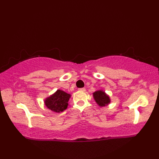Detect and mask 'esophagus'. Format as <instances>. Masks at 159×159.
Segmentation results:
<instances>
[{"label":"esophagus","mask_w":159,"mask_h":159,"mask_svg":"<svg viewBox=\"0 0 159 159\" xmlns=\"http://www.w3.org/2000/svg\"><path fill=\"white\" fill-rule=\"evenodd\" d=\"M79 91H82V92H85V88H79Z\"/></svg>","instance_id":"obj_1"}]
</instances>
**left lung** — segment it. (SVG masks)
I'll return each instance as SVG.
<instances>
[{
	"instance_id": "obj_1",
	"label": "left lung",
	"mask_w": 159,
	"mask_h": 159,
	"mask_svg": "<svg viewBox=\"0 0 159 159\" xmlns=\"http://www.w3.org/2000/svg\"><path fill=\"white\" fill-rule=\"evenodd\" d=\"M93 98L99 107H105L110 103V98L103 90H98L93 93Z\"/></svg>"
}]
</instances>
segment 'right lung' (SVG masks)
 Wrapping results in <instances>:
<instances>
[{
	"instance_id": "obj_1",
	"label": "right lung",
	"mask_w": 159,
	"mask_h": 159,
	"mask_svg": "<svg viewBox=\"0 0 159 159\" xmlns=\"http://www.w3.org/2000/svg\"><path fill=\"white\" fill-rule=\"evenodd\" d=\"M70 98V94L63 90H57L53 95L45 99V104L51 111L60 113L67 108Z\"/></svg>"
}]
</instances>
